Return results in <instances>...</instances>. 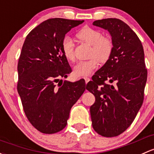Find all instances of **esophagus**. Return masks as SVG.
Returning <instances> with one entry per match:
<instances>
[{
  "label": "esophagus",
  "mask_w": 154,
  "mask_h": 154,
  "mask_svg": "<svg viewBox=\"0 0 154 154\" xmlns=\"http://www.w3.org/2000/svg\"><path fill=\"white\" fill-rule=\"evenodd\" d=\"M84 80H85V83H88V82L90 81V78H89V77H84Z\"/></svg>",
  "instance_id": "obj_1"
}]
</instances>
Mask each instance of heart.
Wrapping results in <instances>:
<instances>
[{
  "label": "heart",
  "instance_id": "obj_1",
  "mask_svg": "<svg viewBox=\"0 0 154 154\" xmlns=\"http://www.w3.org/2000/svg\"><path fill=\"white\" fill-rule=\"evenodd\" d=\"M77 38L87 44L91 46L88 60L80 61L74 66V75L77 77L90 75L97 69L100 61L105 63L111 57L114 50V42L108 36H103L102 32L91 27H84L77 33ZM62 51L66 59L74 61V43L70 37H65L62 41Z\"/></svg>",
  "mask_w": 154,
  "mask_h": 154
}]
</instances>
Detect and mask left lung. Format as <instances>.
Returning <instances> with one entry per match:
<instances>
[{
    "label": "left lung",
    "mask_w": 154,
    "mask_h": 154,
    "mask_svg": "<svg viewBox=\"0 0 154 154\" xmlns=\"http://www.w3.org/2000/svg\"><path fill=\"white\" fill-rule=\"evenodd\" d=\"M93 25L110 32L114 50L86 85L95 97L90 107L92 127L103 137H114L131 125L143 103L148 76L144 50L135 32L119 19L98 20Z\"/></svg>",
    "instance_id": "8db88e82"
}]
</instances>
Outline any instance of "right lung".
Listing matches in <instances>:
<instances>
[{
  "label": "right lung",
  "instance_id": "right-lung-1",
  "mask_svg": "<svg viewBox=\"0 0 154 154\" xmlns=\"http://www.w3.org/2000/svg\"><path fill=\"white\" fill-rule=\"evenodd\" d=\"M84 20L51 18L26 38L17 63V89L27 119L43 134H55L67 125L72 107L85 90L83 79L60 80L72 72L62 51V41L71 29Z\"/></svg>",
  "mask_w": 154,
  "mask_h": 154
}]
</instances>
